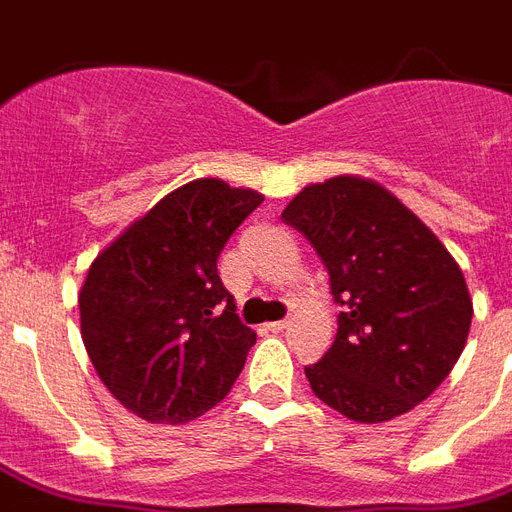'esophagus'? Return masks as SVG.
I'll use <instances>...</instances> for the list:
<instances>
[{
    "mask_svg": "<svg viewBox=\"0 0 512 512\" xmlns=\"http://www.w3.org/2000/svg\"><path fill=\"white\" fill-rule=\"evenodd\" d=\"M289 327V321L287 319H281V321H271V324H265V329L268 332H284V329Z\"/></svg>",
    "mask_w": 512,
    "mask_h": 512,
    "instance_id": "34e87169",
    "label": "esophagus"
}]
</instances>
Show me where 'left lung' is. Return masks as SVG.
Returning <instances> with one entry per match:
<instances>
[{
  "mask_svg": "<svg viewBox=\"0 0 512 512\" xmlns=\"http://www.w3.org/2000/svg\"><path fill=\"white\" fill-rule=\"evenodd\" d=\"M281 220L311 241L342 311L311 390L356 422L425 401L468 342L473 300L436 233L380 183L340 175L305 185Z\"/></svg>",
  "mask_w": 512,
  "mask_h": 512,
  "instance_id": "1",
  "label": "left lung"
}]
</instances>
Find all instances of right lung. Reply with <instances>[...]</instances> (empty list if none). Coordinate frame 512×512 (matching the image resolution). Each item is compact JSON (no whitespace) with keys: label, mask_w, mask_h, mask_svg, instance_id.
Masks as SVG:
<instances>
[{"label":"right lung","mask_w":512,"mask_h":512,"mask_svg":"<svg viewBox=\"0 0 512 512\" xmlns=\"http://www.w3.org/2000/svg\"><path fill=\"white\" fill-rule=\"evenodd\" d=\"M260 201L217 177L193 180L92 260L79 292L84 348L132 414L183 425L233 388L257 335L236 316L217 257Z\"/></svg>","instance_id":"add662e5"}]
</instances>
